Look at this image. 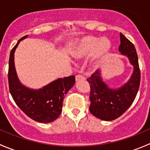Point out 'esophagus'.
Listing matches in <instances>:
<instances>
[{"label":"esophagus","mask_w":150,"mask_h":150,"mask_svg":"<svg viewBox=\"0 0 150 150\" xmlns=\"http://www.w3.org/2000/svg\"><path fill=\"white\" fill-rule=\"evenodd\" d=\"M85 79H86V78H85V77L82 75H78L75 76V80H76V81H82V80H85Z\"/></svg>","instance_id":"34e87169"}]
</instances>
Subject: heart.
I'll return each mask as SVG.
<instances>
[{"instance_id":"heart-1","label":"heart","mask_w":150,"mask_h":150,"mask_svg":"<svg viewBox=\"0 0 150 150\" xmlns=\"http://www.w3.org/2000/svg\"><path fill=\"white\" fill-rule=\"evenodd\" d=\"M111 46L107 38L99 39L96 36L86 35L77 40L73 56L76 59H82L91 54L93 64L97 66L107 58Z\"/></svg>"}]
</instances>
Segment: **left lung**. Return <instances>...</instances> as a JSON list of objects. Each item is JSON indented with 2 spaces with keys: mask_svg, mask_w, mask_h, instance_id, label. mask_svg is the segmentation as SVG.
I'll return each instance as SVG.
<instances>
[{
  "mask_svg": "<svg viewBox=\"0 0 150 150\" xmlns=\"http://www.w3.org/2000/svg\"><path fill=\"white\" fill-rule=\"evenodd\" d=\"M120 38L119 51L127 56L134 66V73L128 82L120 88L112 90L102 81L98 70L87 78L90 85L89 110L95 117L107 121L115 120L129 108L137 96L140 86L141 72L135 46L122 33Z\"/></svg>",
  "mask_w": 150,
  "mask_h": 150,
  "instance_id": "left-lung-1",
  "label": "left lung"
}]
</instances>
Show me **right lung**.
I'll return each instance as SVG.
<instances>
[{
    "mask_svg": "<svg viewBox=\"0 0 150 150\" xmlns=\"http://www.w3.org/2000/svg\"><path fill=\"white\" fill-rule=\"evenodd\" d=\"M22 37L11 49L8 61V80L9 91L16 105L29 117L37 122L55 120L62 110V102L68 91L75 83L74 75L57 80L39 90H32L20 83L14 67L13 54Z\"/></svg>",
    "mask_w": 150,
    "mask_h": 150,
    "instance_id": "1",
    "label": "right lung"
}]
</instances>
